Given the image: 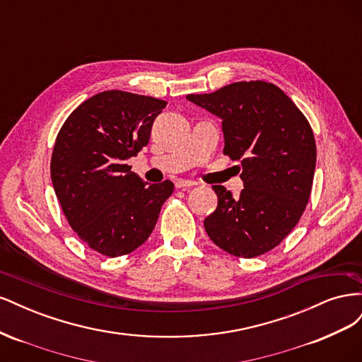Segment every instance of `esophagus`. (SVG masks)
Here are the masks:
<instances>
[{
	"label": "esophagus",
	"mask_w": 362,
	"mask_h": 362,
	"mask_svg": "<svg viewBox=\"0 0 362 362\" xmlns=\"http://www.w3.org/2000/svg\"><path fill=\"white\" fill-rule=\"evenodd\" d=\"M175 185H177V189H189V187H193V185H196V182L189 181V180H178L177 182H175Z\"/></svg>",
	"instance_id": "34e87169"
}]
</instances>
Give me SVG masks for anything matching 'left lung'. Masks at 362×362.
Masks as SVG:
<instances>
[{
	"instance_id": "obj_1",
	"label": "left lung",
	"mask_w": 362,
	"mask_h": 362,
	"mask_svg": "<svg viewBox=\"0 0 362 362\" xmlns=\"http://www.w3.org/2000/svg\"><path fill=\"white\" fill-rule=\"evenodd\" d=\"M187 100L222 119L223 154L237 164L245 189L238 198L213 185L218 202L204 221L213 243L254 258L286 238L308 204L315 139L308 119L278 86L238 81Z\"/></svg>"
}]
</instances>
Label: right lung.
<instances>
[{"label": "right lung", "instance_id": "right-lung-1", "mask_svg": "<svg viewBox=\"0 0 362 362\" xmlns=\"http://www.w3.org/2000/svg\"><path fill=\"white\" fill-rule=\"evenodd\" d=\"M166 101L105 90L80 104L54 144L51 180L69 226L90 249L122 257L144 245L173 182L141 181L127 160L149 144Z\"/></svg>", "mask_w": 362, "mask_h": 362}]
</instances>
